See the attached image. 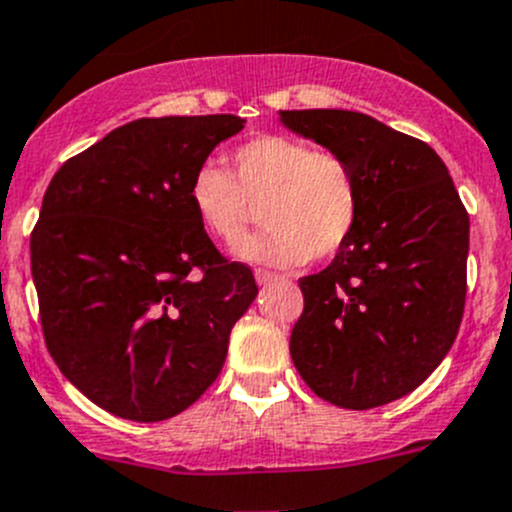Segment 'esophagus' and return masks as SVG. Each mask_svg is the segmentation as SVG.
Listing matches in <instances>:
<instances>
[{"label":"esophagus","mask_w":512,"mask_h":512,"mask_svg":"<svg viewBox=\"0 0 512 512\" xmlns=\"http://www.w3.org/2000/svg\"><path fill=\"white\" fill-rule=\"evenodd\" d=\"M255 280L257 285H270L272 280H277V275H272V272L267 270H255Z\"/></svg>","instance_id":"obj_1"}]
</instances>
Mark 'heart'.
I'll list each match as a JSON object with an SVG mask.
<instances>
[{
    "label": "heart",
    "mask_w": 512,
    "mask_h": 512,
    "mask_svg": "<svg viewBox=\"0 0 512 512\" xmlns=\"http://www.w3.org/2000/svg\"><path fill=\"white\" fill-rule=\"evenodd\" d=\"M232 171L205 162L190 182V202L205 230L227 245L245 235L255 207H262L267 227L237 245L240 260L295 267L337 252L355 230L360 182L335 152L265 135L232 152Z\"/></svg>",
    "instance_id": "1"
}]
</instances>
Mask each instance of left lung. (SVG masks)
Listing matches in <instances>:
<instances>
[{"instance_id": "8db88e82", "label": "left lung", "mask_w": 512, "mask_h": 512, "mask_svg": "<svg viewBox=\"0 0 512 512\" xmlns=\"http://www.w3.org/2000/svg\"><path fill=\"white\" fill-rule=\"evenodd\" d=\"M295 135L345 157L360 215L335 260L300 280L290 355L317 398L370 410L443 362L465 307L470 220L438 152L347 109H285Z\"/></svg>"}]
</instances>
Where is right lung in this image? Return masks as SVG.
<instances>
[{
	"label": "right lung",
	"mask_w": 512,
	"mask_h": 512,
	"mask_svg": "<svg viewBox=\"0 0 512 512\" xmlns=\"http://www.w3.org/2000/svg\"><path fill=\"white\" fill-rule=\"evenodd\" d=\"M242 127L235 114L135 119L64 162L44 192L29 250L47 350L117 418L190 408L257 297L250 267L222 260L190 202L195 172Z\"/></svg>",
	"instance_id": "obj_1"
}]
</instances>
